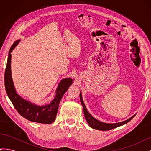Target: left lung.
Segmentation results:
<instances>
[{
  "label": "left lung",
  "mask_w": 151,
  "mask_h": 151,
  "mask_svg": "<svg viewBox=\"0 0 151 151\" xmlns=\"http://www.w3.org/2000/svg\"><path fill=\"white\" fill-rule=\"evenodd\" d=\"M80 99H81V104H82V105H83L84 116H85V118H86L87 122H88V123L91 128H93V129H96V130H109L113 129L118 127H120V126H122L124 124H126L127 123L130 121L132 118L135 116V115H134V116H132L131 118H130L129 119H128L125 121L122 122L116 123H103L101 122H99V120L94 118L93 116H91V114L88 111V110H87L86 107L83 100V98H82L81 93H80Z\"/></svg>",
  "instance_id": "8db88e82"
}]
</instances>
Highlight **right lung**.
<instances>
[{"instance_id": "obj_1", "label": "right lung", "mask_w": 151, "mask_h": 151, "mask_svg": "<svg viewBox=\"0 0 151 151\" xmlns=\"http://www.w3.org/2000/svg\"><path fill=\"white\" fill-rule=\"evenodd\" d=\"M19 42L20 40H18L13 43L8 54L5 76H4L7 94L13 106L22 117L33 122L50 124L55 120L59 103L63 94L72 84V79L70 78L62 79L58 85L55 97L51 103L45 106L36 105L22 98L19 95L17 94L14 86L11 70V53Z\"/></svg>"}]
</instances>
